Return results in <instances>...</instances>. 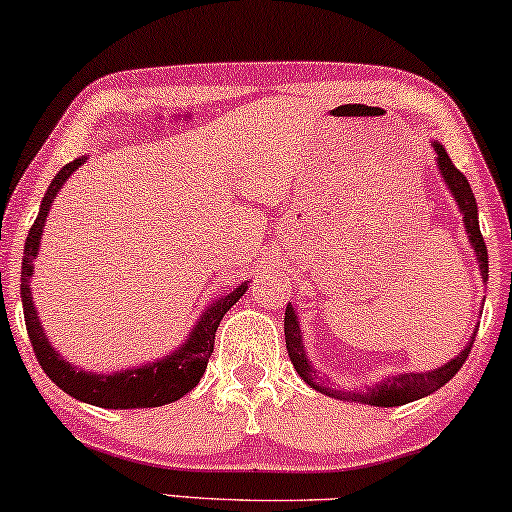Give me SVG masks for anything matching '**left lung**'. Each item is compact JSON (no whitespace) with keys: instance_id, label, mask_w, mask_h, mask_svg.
Returning a JSON list of instances; mask_svg holds the SVG:
<instances>
[{"instance_id":"8db88e82","label":"left lung","mask_w":512,"mask_h":512,"mask_svg":"<svg viewBox=\"0 0 512 512\" xmlns=\"http://www.w3.org/2000/svg\"><path fill=\"white\" fill-rule=\"evenodd\" d=\"M435 152H437V167L442 171L444 183L449 185L451 195H454L456 202H459V209L463 214V223H466L468 237L473 242L477 261H480V270H482V280H487V272H489V258H487V244L482 240V232H480V223H477V204H475V195L470 190V185L466 181V176L461 174L459 169L454 167L447 152L440 143H433ZM477 331H473L470 336V343L466 345L461 355H456L454 360L442 364L440 369L428 371V374H397L388 381H383L381 386L367 390V393H345L341 388H329L327 381L317 378V374L310 367L308 357H305L303 343H301V329H298L294 308L287 305V313H284V343H287V353L289 360L294 364V369L298 371V376L308 383L310 388L317 390L322 395H331L336 400H353V402H362V404H374V407H400V404L414 402L418 397H426L430 393H435L437 388H442L444 383L451 381L456 376V371L463 367V362L468 360L470 348H473Z\"/></svg>"}]
</instances>
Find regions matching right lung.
I'll use <instances>...</instances> for the list:
<instances>
[{"label": "right lung", "mask_w": 512, "mask_h": 512, "mask_svg": "<svg viewBox=\"0 0 512 512\" xmlns=\"http://www.w3.org/2000/svg\"><path fill=\"white\" fill-rule=\"evenodd\" d=\"M84 157L75 159V162L65 164L53 178L49 190L42 199V209L32 223L28 232V240H25V258H23V270H21V298H23V315H25V327H28V336L35 350L37 362L42 364L44 374L56 383L58 388L65 393L82 400L86 404H96V407L105 409H141V407H162V404L181 400L185 393H190L197 386L199 378H202L204 369H207L209 357L214 353V338L216 329L221 324L223 315L240 301L244 291H247V282L240 284L235 291H230L225 298L211 305L207 313L202 315V320L197 322V327L192 329L188 343L181 350L171 353L167 360L152 362L148 367L141 369H126L119 374H84L82 369H75L72 364L63 360L56 350L51 348L49 338L44 336L42 324L37 320L35 305H32L30 296V277H32V258L37 256L39 240H42V228L49 214L53 197L58 195L61 185L68 181V176L77 167H82Z\"/></svg>", "instance_id": "obj_1"}]
</instances>
